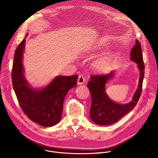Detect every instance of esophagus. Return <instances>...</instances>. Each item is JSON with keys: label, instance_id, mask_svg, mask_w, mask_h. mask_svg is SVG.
Segmentation results:
<instances>
[{"label": "esophagus", "instance_id": "obj_1", "mask_svg": "<svg viewBox=\"0 0 158 158\" xmlns=\"http://www.w3.org/2000/svg\"><path fill=\"white\" fill-rule=\"evenodd\" d=\"M85 81V79L84 77L82 76H79V77H78V79H77V83L78 84H82Z\"/></svg>", "mask_w": 158, "mask_h": 158}]
</instances>
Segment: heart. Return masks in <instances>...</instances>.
I'll return each mask as SVG.
<instances>
[{
	"label": "heart",
	"instance_id": "1",
	"mask_svg": "<svg viewBox=\"0 0 158 158\" xmlns=\"http://www.w3.org/2000/svg\"><path fill=\"white\" fill-rule=\"evenodd\" d=\"M110 62V57H103L97 59L94 62V65L98 69H102L106 67Z\"/></svg>",
	"mask_w": 158,
	"mask_h": 158
}]
</instances>
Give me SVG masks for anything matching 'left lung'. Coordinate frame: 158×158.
Listing matches in <instances>:
<instances>
[{"label": "left lung", "instance_id": "1", "mask_svg": "<svg viewBox=\"0 0 158 158\" xmlns=\"http://www.w3.org/2000/svg\"><path fill=\"white\" fill-rule=\"evenodd\" d=\"M130 59L137 64L140 76L138 88L132 96V101L129 103L124 104L117 103L110 99L106 92V85L114 77L115 71H112L106 74L90 76L91 80L87 83V87L92 96L90 116L95 124L106 126L116 123L131 111L138 102L142 92L144 64L141 44L137 39L131 51Z\"/></svg>", "mask_w": 158, "mask_h": 158}]
</instances>
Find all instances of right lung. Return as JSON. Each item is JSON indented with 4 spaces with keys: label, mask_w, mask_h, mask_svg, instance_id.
<instances>
[{
    "label": "right lung",
    "mask_w": 158,
    "mask_h": 158,
    "mask_svg": "<svg viewBox=\"0 0 158 158\" xmlns=\"http://www.w3.org/2000/svg\"><path fill=\"white\" fill-rule=\"evenodd\" d=\"M25 42L24 39L15 52L12 71L14 91L21 109L31 121L44 127H52L60 121L65 95L76 85L78 76H57L46 87L33 88L24 76Z\"/></svg>",
    "instance_id": "right-lung-1"
}]
</instances>
